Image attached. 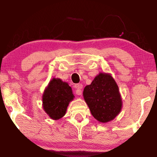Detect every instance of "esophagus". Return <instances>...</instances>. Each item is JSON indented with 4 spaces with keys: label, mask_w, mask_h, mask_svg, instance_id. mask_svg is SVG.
<instances>
[{
    "label": "esophagus",
    "mask_w": 157,
    "mask_h": 157,
    "mask_svg": "<svg viewBox=\"0 0 157 157\" xmlns=\"http://www.w3.org/2000/svg\"><path fill=\"white\" fill-rule=\"evenodd\" d=\"M75 94L78 95H82V84H77L75 85Z\"/></svg>",
    "instance_id": "obj_1"
}]
</instances>
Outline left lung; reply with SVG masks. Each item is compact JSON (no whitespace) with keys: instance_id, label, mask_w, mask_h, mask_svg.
Returning <instances> with one entry per match:
<instances>
[{"instance_id":"1","label":"left lung","mask_w":157,"mask_h":157,"mask_svg":"<svg viewBox=\"0 0 157 157\" xmlns=\"http://www.w3.org/2000/svg\"><path fill=\"white\" fill-rule=\"evenodd\" d=\"M83 96L93 116L100 123L112 121L121 112L122 98L110 74H98L91 84L84 87Z\"/></svg>"}]
</instances>
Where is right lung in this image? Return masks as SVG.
Masks as SVG:
<instances>
[{"mask_svg": "<svg viewBox=\"0 0 157 157\" xmlns=\"http://www.w3.org/2000/svg\"><path fill=\"white\" fill-rule=\"evenodd\" d=\"M75 97L68 83L59 78H53L45 89L42 102L46 113L53 120L65 115L69 102Z\"/></svg>", "mask_w": 157, "mask_h": 157, "instance_id": "right-lung-1", "label": "right lung"}]
</instances>
